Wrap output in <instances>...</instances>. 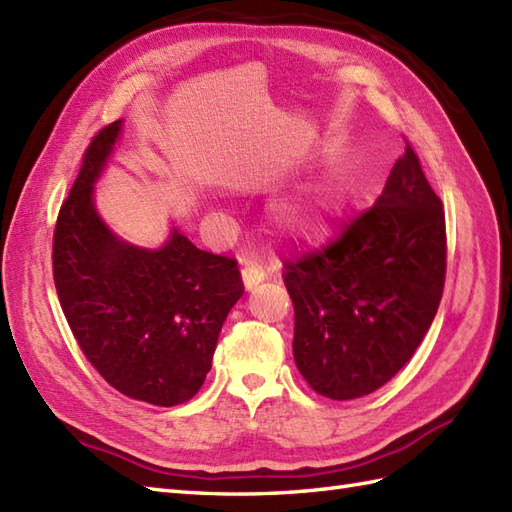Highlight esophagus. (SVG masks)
<instances>
[{
  "instance_id": "obj_1",
  "label": "esophagus",
  "mask_w": 512,
  "mask_h": 512,
  "mask_svg": "<svg viewBox=\"0 0 512 512\" xmlns=\"http://www.w3.org/2000/svg\"><path fill=\"white\" fill-rule=\"evenodd\" d=\"M242 279L246 283V288L251 290V288H255L257 283H261V281L266 279V270H264V266L259 264V261L246 259L244 266H242Z\"/></svg>"
}]
</instances>
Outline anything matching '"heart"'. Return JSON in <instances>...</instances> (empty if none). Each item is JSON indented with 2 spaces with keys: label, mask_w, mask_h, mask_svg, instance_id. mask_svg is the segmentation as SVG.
I'll return each mask as SVG.
<instances>
[{
  "label": "heart",
  "mask_w": 512,
  "mask_h": 512,
  "mask_svg": "<svg viewBox=\"0 0 512 512\" xmlns=\"http://www.w3.org/2000/svg\"><path fill=\"white\" fill-rule=\"evenodd\" d=\"M334 205L331 194H318L307 202H290L279 213L281 224L290 231H314L323 224L325 213Z\"/></svg>",
  "instance_id": "1"
}]
</instances>
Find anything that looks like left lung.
<instances>
[{
    "instance_id": "left-lung-1",
    "label": "left lung",
    "mask_w": 512,
    "mask_h": 512,
    "mask_svg": "<svg viewBox=\"0 0 512 512\" xmlns=\"http://www.w3.org/2000/svg\"><path fill=\"white\" fill-rule=\"evenodd\" d=\"M281 261L294 362L310 388L349 401L390 382L430 329L447 270L443 202L410 141L373 207L325 246Z\"/></svg>"
}]
</instances>
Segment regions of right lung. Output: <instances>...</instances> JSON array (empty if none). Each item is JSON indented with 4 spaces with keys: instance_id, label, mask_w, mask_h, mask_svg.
I'll return each instance as SVG.
<instances>
[{
    "instance_id": "obj_1",
    "label": "right lung",
    "mask_w": 512,
    "mask_h": 512,
    "mask_svg": "<svg viewBox=\"0 0 512 512\" xmlns=\"http://www.w3.org/2000/svg\"><path fill=\"white\" fill-rule=\"evenodd\" d=\"M93 135L54 227L58 301L80 351L122 395L170 408L192 399L211 371L218 334L244 292L237 261L172 233L159 251L130 246L104 227L93 181L120 135Z\"/></svg>"
}]
</instances>
